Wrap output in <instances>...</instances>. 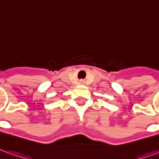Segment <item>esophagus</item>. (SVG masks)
Masks as SVG:
<instances>
[{
  "label": "esophagus",
  "instance_id": "obj_1",
  "mask_svg": "<svg viewBox=\"0 0 159 159\" xmlns=\"http://www.w3.org/2000/svg\"><path fill=\"white\" fill-rule=\"evenodd\" d=\"M80 84H81V85H83V84H85V80H80Z\"/></svg>",
  "mask_w": 159,
  "mask_h": 159
}]
</instances>
